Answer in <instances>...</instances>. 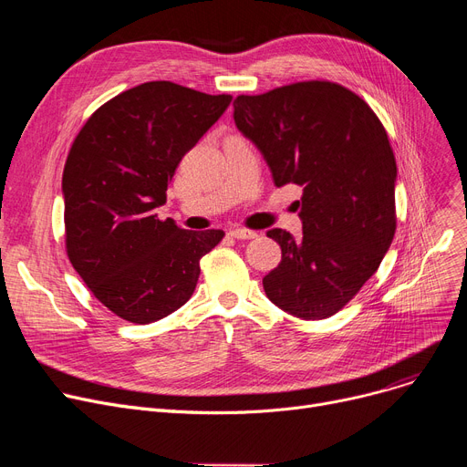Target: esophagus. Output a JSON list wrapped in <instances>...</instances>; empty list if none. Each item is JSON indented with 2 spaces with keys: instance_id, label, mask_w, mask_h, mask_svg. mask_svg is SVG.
<instances>
[{
  "instance_id": "1",
  "label": "esophagus",
  "mask_w": 467,
  "mask_h": 467,
  "mask_svg": "<svg viewBox=\"0 0 467 467\" xmlns=\"http://www.w3.org/2000/svg\"><path fill=\"white\" fill-rule=\"evenodd\" d=\"M233 238H236V240H252V238H255L257 236V233L255 231H250V229H244V227H238V229H233L231 233H229Z\"/></svg>"
}]
</instances>
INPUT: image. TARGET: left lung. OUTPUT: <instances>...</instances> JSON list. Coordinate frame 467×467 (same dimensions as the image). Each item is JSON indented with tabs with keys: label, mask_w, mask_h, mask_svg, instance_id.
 <instances>
[{
	"label": "left lung",
	"mask_w": 467,
	"mask_h": 467,
	"mask_svg": "<svg viewBox=\"0 0 467 467\" xmlns=\"http://www.w3.org/2000/svg\"><path fill=\"white\" fill-rule=\"evenodd\" d=\"M233 106L275 185L303 187V236L266 233L282 248L263 278L266 297L303 320H324L377 273L394 240L398 166L388 134L358 94L329 81L242 94Z\"/></svg>",
	"instance_id": "1"
}]
</instances>
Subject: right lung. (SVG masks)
Segmentation results:
<instances>
[{
	"label": "right lung",
	"mask_w": 467,
	"mask_h": 467,
	"mask_svg": "<svg viewBox=\"0 0 467 467\" xmlns=\"http://www.w3.org/2000/svg\"><path fill=\"white\" fill-rule=\"evenodd\" d=\"M233 100L151 81L98 108L73 141L62 176L66 250L113 314L151 324L183 306L201 259L223 231H185L157 208L183 155Z\"/></svg>",
	"instance_id": "add662e5"
}]
</instances>
